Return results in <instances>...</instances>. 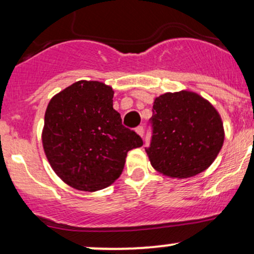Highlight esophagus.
I'll list each match as a JSON object with an SVG mask.
<instances>
[{
	"label": "esophagus",
	"mask_w": 254,
	"mask_h": 254,
	"mask_svg": "<svg viewBox=\"0 0 254 254\" xmlns=\"http://www.w3.org/2000/svg\"><path fill=\"white\" fill-rule=\"evenodd\" d=\"M135 131H136L137 133H138L139 136L142 137V136H143V133H144V127H142V125H139V127H136Z\"/></svg>",
	"instance_id": "esophagus-1"
}]
</instances>
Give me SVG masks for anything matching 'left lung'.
Returning a JSON list of instances; mask_svg holds the SVG:
<instances>
[{"instance_id":"left-lung-1","label":"left lung","mask_w":254,"mask_h":254,"mask_svg":"<svg viewBox=\"0 0 254 254\" xmlns=\"http://www.w3.org/2000/svg\"><path fill=\"white\" fill-rule=\"evenodd\" d=\"M150 164L164 176L190 178L205 171L224 141L223 123L208 100L197 93H165L154 100Z\"/></svg>"}]
</instances>
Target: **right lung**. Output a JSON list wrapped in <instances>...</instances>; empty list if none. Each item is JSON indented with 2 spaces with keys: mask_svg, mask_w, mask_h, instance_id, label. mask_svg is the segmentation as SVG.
I'll return each mask as SVG.
<instances>
[{
  "mask_svg": "<svg viewBox=\"0 0 254 254\" xmlns=\"http://www.w3.org/2000/svg\"><path fill=\"white\" fill-rule=\"evenodd\" d=\"M113 90L98 81H77L55 95L44 119L43 147L52 170L81 191L107 188L123 172L127 151L143 141L122 124Z\"/></svg>",
  "mask_w": 254,
  "mask_h": 254,
  "instance_id": "obj_1",
  "label": "right lung"
}]
</instances>
